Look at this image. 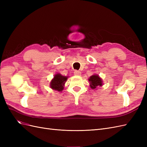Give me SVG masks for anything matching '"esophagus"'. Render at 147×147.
Wrapping results in <instances>:
<instances>
[{
  "label": "esophagus",
  "instance_id": "34e87169",
  "mask_svg": "<svg viewBox=\"0 0 147 147\" xmlns=\"http://www.w3.org/2000/svg\"><path fill=\"white\" fill-rule=\"evenodd\" d=\"M74 74L75 75H81V72H80V71H78V70H75Z\"/></svg>",
  "mask_w": 147,
  "mask_h": 147
}]
</instances>
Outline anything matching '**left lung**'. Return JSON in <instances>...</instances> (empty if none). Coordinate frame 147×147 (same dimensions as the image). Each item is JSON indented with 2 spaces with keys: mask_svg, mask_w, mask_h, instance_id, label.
<instances>
[{
  "mask_svg": "<svg viewBox=\"0 0 147 147\" xmlns=\"http://www.w3.org/2000/svg\"><path fill=\"white\" fill-rule=\"evenodd\" d=\"M89 82H90V86L92 90L96 89L97 86L102 85L101 78L97 75H94L91 76L89 78Z\"/></svg>",
  "mask_w": 147,
  "mask_h": 147,
  "instance_id": "obj_1",
  "label": "left lung"
}]
</instances>
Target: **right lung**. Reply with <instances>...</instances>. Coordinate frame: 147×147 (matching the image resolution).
Returning a JSON list of instances; mask_svg holds the SVG:
<instances>
[{
	"label": "right lung",
	"instance_id": "1",
	"mask_svg": "<svg viewBox=\"0 0 147 147\" xmlns=\"http://www.w3.org/2000/svg\"><path fill=\"white\" fill-rule=\"evenodd\" d=\"M67 77L57 74L54 77L50 83V87L55 90L61 91L63 90L64 83L66 82Z\"/></svg>",
	"mask_w": 147,
	"mask_h": 147
}]
</instances>
